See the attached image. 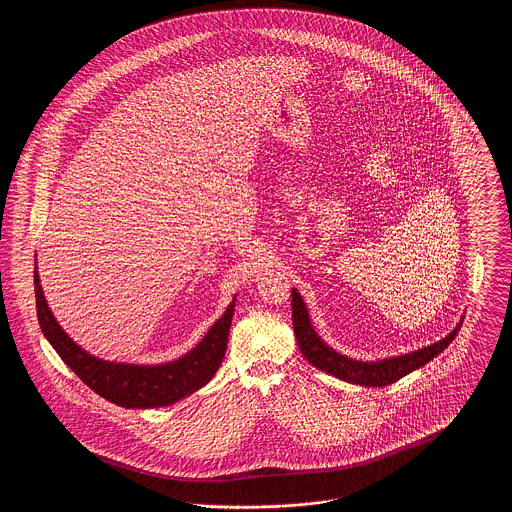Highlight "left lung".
I'll list each match as a JSON object with an SVG mask.
<instances>
[{
	"label": "left lung",
	"instance_id": "1",
	"mask_svg": "<svg viewBox=\"0 0 512 512\" xmlns=\"http://www.w3.org/2000/svg\"><path fill=\"white\" fill-rule=\"evenodd\" d=\"M292 318L297 345H299L303 357L311 365L317 366L318 370H322L326 374L340 378L343 382L365 386V388L390 386L399 378L407 376L409 372L430 363L451 341L455 340V336L459 334V330L463 326V318H461L459 324L451 330V334H447L443 340L411 351V353H405V355L378 359V361H357L347 355H341L336 349H332L326 341L320 340V336L311 324L309 311L303 303V297L295 288H292Z\"/></svg>",
	"mask_w": 512,
	"mask_h": 512
}]
</instances>
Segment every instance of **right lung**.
Segmentation results:
<instances>
[{
  "instance_id": "1",
  "label": "right lung",
  "mask_w": 512,
  "mask_h": 512,
  "mask_svg": "<svg viewBox=\"0 0 512 512\" xmlns=\"http://www.w3.org/2000/svg\"><path fill=\"white\" fill-rule=\"evenodd\" d=\"M34 292L40 328L63 363L90 390L124 409L167 407L209 384L224 359L236 303L234 297L205 338L180 359L161 365H130L103 361L69 338L48 307L38 267L34 268Z\"/></svg>"
}]
</instances>
